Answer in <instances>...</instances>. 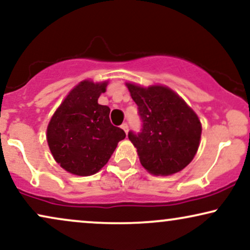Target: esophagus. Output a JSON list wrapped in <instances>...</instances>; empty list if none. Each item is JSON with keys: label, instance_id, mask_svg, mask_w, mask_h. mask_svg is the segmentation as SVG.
I'll return each instance as SVG.
<instances>
[{"label": "esophagus", "instance_id": "34e87169", "mask_svg": "<svg viewBox=\"0 0 250 250\" xmlns=\"http://www.w3.org/2000/svg\"><path fill=\"white\" fill-rule=\"evenodd\" d=\"M121 128L125 131V134H128V123L127 122H123L121 125Z\"/></svg>", "mask_w": 250, "mask_h": 250}]
</instances>
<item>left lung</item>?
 I'll return each instance as SVG.
<instances>
[{"label": "left lung", "instance_id": "1", "mask_svg": "<svg viewBox=\"0 0 250 250\" xmlns=\"http://www.w3.org/2000/svg\"><path fill=\"white\" fill-rule=\"evenodd\" d=\"M127 86L142 120L141 132L128 134L142 166L153 175L182 170L200 146L202 125L198 116L169 87H142L131 83Z\"/></svg>", "mask_w": 250, "mask_h": 250}]
</instances>
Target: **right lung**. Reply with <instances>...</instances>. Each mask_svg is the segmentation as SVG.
I'll list each match as a JSON object with an SVG mask.
<instances>
[{"label":"right lung","mask_w":250,"mask_h":250,"mask_svg":"<svg viewBox=\"0 0 250 250\" xmlns=\"http://www.w3.org/2000/svg\"><path fill=\"white\" fill-rule=\"evenodd\" d=\"M106 86L107 82H81L65 97L47 127L50 152L71 174H96L125 137L121 128L110 123L109 107L98 104Z\"/></svg>","instance_id":"add662e5"}]
</instances>
